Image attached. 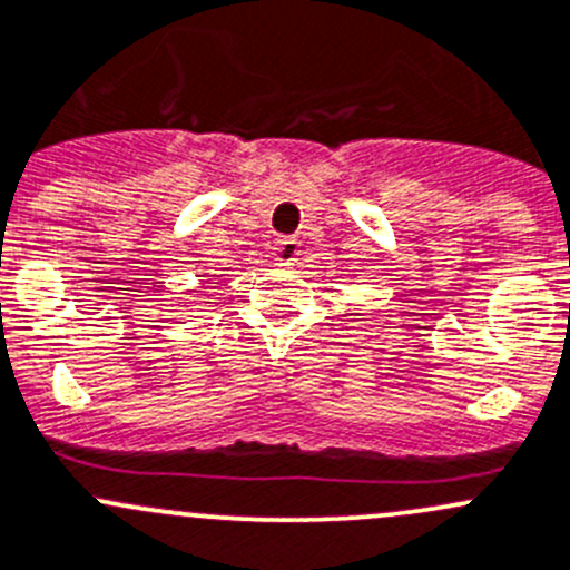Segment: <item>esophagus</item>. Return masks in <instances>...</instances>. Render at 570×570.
<instances>
[{"instance_id":"1","label":"esophagus","mask_w":570,"mask_h":570,"mask_svg":"<svg viewBox=\"0 0 570 570\" xmlns=\"http://www.w3.org/2000/svg\"><path fill=\"white\" fill-rule=\"evenodd\" d=\"M297 254H301V243H297L295 237L278 239V248H275V259H278L281 265H295Z\"/></svg>"}]
</instances>
